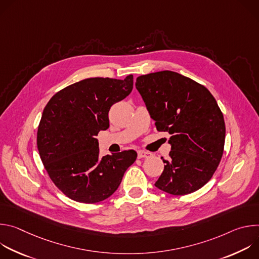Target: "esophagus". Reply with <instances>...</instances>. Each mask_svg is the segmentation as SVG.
I'll return each mask as SVG.
<instances>
[{
  "label": "esophagus",
  "mask_w": 259,
  "mask_h": 259,
  "mask_svg": "<svg viewBox=\"0 0 259 259\" xmlns=\"http://www.w3.org/2000/svg\"><path fill=\"white\" fill-rule=\"evenodd\" d=\"M137 156H138L139 159H141V158H150L152 156V154L149 153V152H145V151H138L137 152Z\"/></svg>",
  "instance_id": "obj_1"
}]
</instances>
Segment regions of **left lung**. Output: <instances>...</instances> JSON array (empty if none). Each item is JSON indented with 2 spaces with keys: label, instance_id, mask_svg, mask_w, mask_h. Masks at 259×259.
Returning a JSON list of instances; mask_svg holds the SVG:
<instances>
[{
  "label": "left lung",
  "instance_id": "left-lung-1",
  "mask_svg": "<svg viewBox=\"0 0 259 259\" xmlns=\"http://www.w3.org/2000/svg\"><path fill=\"white\" fill-rule=\"evenodd\" d=\"M158 131L170 134L171 151L155 186L183 196L204 187L224 154L226 124L210 91L178 72L163 70L136 79Z\"/></svg>",
  "mask_w": 259,
  "mask_h": 259
}]
</instances>
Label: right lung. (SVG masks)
Returning <instances> with one entry per match:
<instances>
[{
	"instance_id": "1",
	"label": "right lung",
	"mask_w": 259,
	"mask_h": 259,
	"mask_svg": "<svg viewBox=\"0 0 259 259\" xmlns=\"http://www.w3.org/2000/svg\"><path fill=\"white\" fill-rule=\"evenodd\" d=\"M133 89L124 80L90 78L55 93L46 104L36 145L53 183L66 197L94 204L112 196L137 153L133 150L99 157V131L109 127L108 112Z\"/></svg>"
}]
</instances>
